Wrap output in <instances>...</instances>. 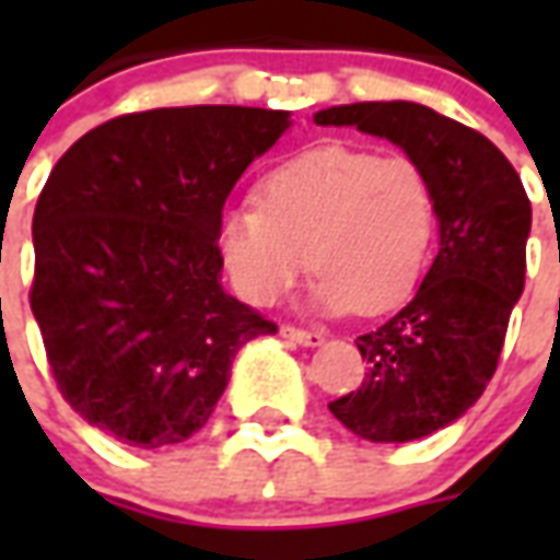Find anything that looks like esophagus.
<instances>
[{
  "instance_id": "obj_1",
  "label": "esophagus",
  "mask_w": 560,
  "mask_h": 560,
  "mask_svg": "<svg viewBox=\"0 0 560 560\" xmlns=\"http://www.w3.org/2000/svg\"><path fill=\"white\" fill-rule=\"evenodd\" d=\"M281 336L288 341H296L303 348H320L327 336L324 332H315V329H300V327H281Z\"/></svg>"
}]
</instances>
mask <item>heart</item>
Here are the masks:
<instances>
[{"label": "heart", "instance_id": "b5f03b06", "mask_svg": "<svg viewBox=\"0 0 560 560\" xmlns=\"http://www.w3.org/2000/svg\"><path fill=\"white\" fill-rule=\"evenodd\" d=\"M257 200L224 209L215 233L248 303H281L312 260V308L377 315L401 303L429 267L438 197L413 159L315 147L272 167Z\"/></svg>", "mask_w": 560, "mask_h": 560}]
</instances>
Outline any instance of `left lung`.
<instances>
[{
  "label": "left lung",
  "instance_id": "8db88e82",
  "mask_svg": "<svg viewBox=\"0 0 560 560\" xmlns=\"http://www.w3.org/2000/svg\"><path fill=\"white\" fill-rule=\"evenodd\" d=\"M315 122L396 143L434 185L438 257L411 300L357 339L369 363L360 389L329 401L365 441H417L465 417L492 381L525 288L528 195L492 140L425 104H339Z\"/></svg>",
  "mask_w": 560,
  "mask_h": 560
}]
</instances>
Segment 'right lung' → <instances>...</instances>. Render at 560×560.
<instances>
[{
	"instance_id": "add662e5",
	"label": "right lung",
	"mask_w": 560,
	"mask_h": 560,
	"mask_svg": "<svg viewBox=\"0 0 560 560\" xmlns=\"http://www.w3.org/2000/svg\"><path fill=\"white\" fill-rule=\"evenodd\" d=\"M288 110L195 104L116 116L68 149L35 219L32 315L66 401L122 444L203 429L236 351L276 324L221 284L219 219Z\"/></svg>"
}]
</instances>
